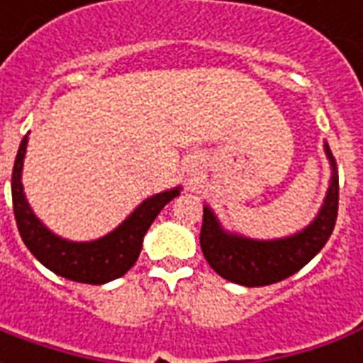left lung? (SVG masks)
<instances>
[{
    "label": "left lung",
    "mask_w": 363,
    "mask_h": 363,
    "mask_svg": "<svg viewBox=\"0 0 363 363\" xmlns=\"http://www.w3.org/2000/svg\"><path fill=\"white\" fill-rule=\"evenodd\" d=\"M325 151L333 169L327 196L317 218L296 235L274 239V241H255L235 233H228L220 225L216 213L204 206L200 247L208 264L221 278L247 288L276 284L301 270L325 247L335 229L336 216H338L336 161L327 143H325Z\"/></svg>",
    "instance_id": "left-lung-1"
}]
</instances>
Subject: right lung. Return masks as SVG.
<instances>
[{"instance_id": "1", "label": "right lung", "mask_w": 363, "mask_h": 363, "mask_svg": "<svg viewBox=\"0 0 363 363\" xmlns=\"http://www.w3.org/2000/svg\"><path fill=\"white\" fill-rule=\"evenodd\" d=\"M27 142L28 135H25L21 140L11 174L13 212H15V221H17L23 243L27 245L28 251L48 270L67 280L99 286V284H106L124 276L140 257L143 235L147 233L150 225L157 218V213L165 208V204L181 194V186L143 200L142 204L108 235L101 237L96 241H89V243L66 241L62 237L54 235L50 229L36 218L25 198L21 171H23V159L27 153Z\"/></svg>"}]
</instances>
